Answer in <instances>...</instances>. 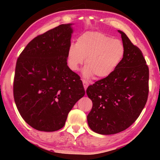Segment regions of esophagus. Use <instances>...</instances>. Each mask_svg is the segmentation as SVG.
I'll list each match as a JSON object with an SVG mask.
<instances>
[{"mask_svg": "<svg viewBox=\"0 0 160 160\" xmlns=\"http://www.w3.org/2000/svg\"><path fill=\"white\" fill-rule=\"evenodd\" d=\"M82 82H83V86H84V89L87 90V88L88 87V86H89V83H88L87 81L84 80H82Z\"/></svg>", "mask_w": 160, "mask_h": 160, "instance_id": "obj_1", "label": "esophagus"}]
</instances>
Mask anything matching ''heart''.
<instances>
[{"label":"heart","instance_id":"b5f03b06","mask_svg":"<svg viewBox=\"0 0 160 160\" xmlns=\"http://www.w3.org/2000/svg\"><path fill=\"white\" fill-rule=\"evenodd\" d=\"M125 49L120 40L112 39L106 33L87 32L76 40L68 50L67 62L72 71H78L84 62V75L104 78L113 73L124 56Z\"/></svg>","mask_w":160,"mask_h":160}]
</instances>
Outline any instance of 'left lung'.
<instances>
[{"instance_id":"obj_1","label":"left lung","mask_w":160,"mask_h":160,"mask_svg":"<svg viewBox=\"0 0 160 160\" xmlns=\"http://www.w3.org/2000/svg\"><path fill=\"white\" fill-rule=\"evenodd\" d=\"M118 32L125 49L123 58L113 73L87 89L93 102L88 124L102 135L128 128L140 116L148 96L149 70L142 51L123 32Z\"/></svg>"}]
</instances>
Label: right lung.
I'll list each match as a JSON object with an SVG mask.
<instances>
[{"instance_id": "add662e5", "label": "right lung", "mask_w": 160, "mask_h": 160, "mask_svg": "<svg viewBox=\"0 0 160 160\" xmlns=\"http://www.w3.org/2000/svg\"><path fill=\"white\" fill-rule=\"evenodd\" d=\"M71 25H60L36 36L17 60L15 103L23 120L38 131L62 128L68 113L85 94L80 77L67 65Z\"/></svg>"}]
</instances>
